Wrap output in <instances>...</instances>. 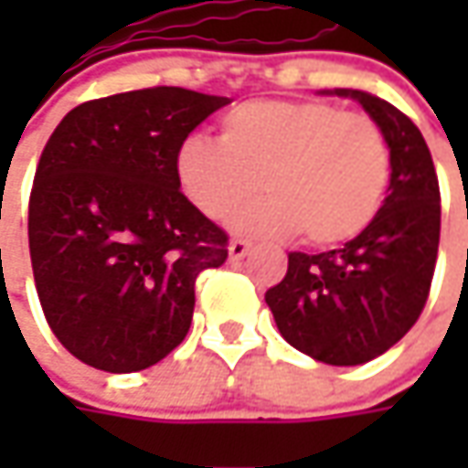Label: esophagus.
Here are the masks:
<instances>
[{
    "mask_svg": "<svg viewBox=\"0 0 468 468\" xmlns=\"http://www.w3.org/2000/svg\"><path fill=\"white\" fill-rule=\"evenodd\" d=\"M250 247H252V244L247 242V239H239V237L231 239V242H229V258H231V261H242L244 255L250 252Z\"/></svg>",
    "mask_w": 468,
    "mask_h": 468,
    "instance_id": "obj_1",
    "label": "esophagus"
}]
</instances>
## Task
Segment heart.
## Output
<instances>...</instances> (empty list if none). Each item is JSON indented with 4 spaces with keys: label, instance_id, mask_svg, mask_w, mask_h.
I'll use <instances>...</instances> for the list:
<instances>
[{
    "label": "heart",
    "instance_id": "1",
    "mask_svg": "<svg viewBox=\"0 0 468 468\" xmlns=\"http://www.w3.org/2000/svg\"><path fill=\"white\" fill-rule=\"evenodd\" d=\"M176 176L192 206L252 237L304 231L314 247L359 237L380 213L390 182L383 127L328 101H247L221 122V140L189 137Z\"/></svg>",
    "mask_w": 468,
    "mask_h": 468
}]
</instances>
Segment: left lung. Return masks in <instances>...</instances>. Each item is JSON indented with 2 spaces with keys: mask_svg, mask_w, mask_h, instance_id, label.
<instances>
[{
  "mask_svg": "<svg viewBox=\"0 0 468 468\" xmlns=\"http://www.w3.org/2000/svg\"><path fill=\"white\" fill-rule=\"evenodd\" d=\"M351 96L390 148V185L375 221L328 252H289L286 276L265 292L281 335L317 362L349 367L386 354L420 320L438 262L441 185L420 127L393 103Z\"/></svg>",
  "mask_w": 468,
  "mask_h": 468,
  "instance_id": "obj_1",
  "label": "left lung"
}]
</instances>
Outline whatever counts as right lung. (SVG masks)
Masks as SVG:
<instances>
[{
    "mask_svg": "<svg viewBox=\"0 0 468 468\" xmlns=\"http://www.w3.org/2000/svg\"><path fill=\"white\" fill-rule=\"evenodd\" d=\"M226 103L155 85L85 101L48 137L30 265L48 328L85 365L137 372L185 341L195 281L224 265L229 234L179 189L176 154Z\"/></svg>",
    "mask_w": 468,
    "mask_h": 468,
    "instance_id": "right-lung-1",
    "label": "right lung"
}]
</instances>
